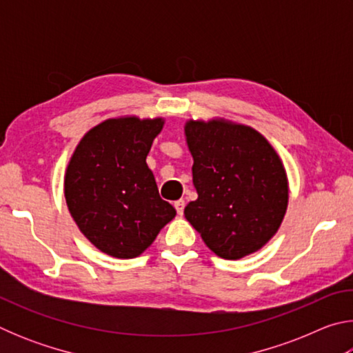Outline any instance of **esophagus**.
<instances>
[{
  "label": "esophagus",
  "instance_id": "obj_1",
  "mask_svg": "<svg viewBox=\"0 0 353 353\" xmlns=\"http://www.w3.org/2000/svg\"><path fill=\"white\" fill-rule=\"evenodd\" d=\"M174 207L177 210V214H183V208H185V201L183 199H179L174 202Z\"/></svg>",
  "mask_w": 353,
  "mask_h": 353
}]
</instances>
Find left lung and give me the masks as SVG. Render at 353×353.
<instances>
[{
    "label": "left lung",
    "instance_id": "1",
    "mask_svg": "<svg viewBox=\"0 0 353 353\" xmlns=\"http://www.w3.org/2000/svg\"><path fill=\"white\" fill-rule=\"evenodd\" d=\"M198 199L188 223L221 259L238 260L276 235L288 205V181L277 152L252 128L223 119L188 121Z\"/></svg>",
    "mask_w": 353,
    "mask_h": 353
}]
</instances>
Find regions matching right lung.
<instances>
[{"label": "right lung", "mask_w": 353, "mask_h": 353, "mask_svg": "<svg viewBox=\"0 0 353 353\" xmlns=\"http://www.w3.org/2000/svg\"><path fill=\"white\" fill-rule=\"evenodd\" d=\"M163 119H107L83 135L65 174V199L101 252L134 259L176 216L159 194L146 157Z\"/></svg>", "instance_id": "1"}]
</instances>
